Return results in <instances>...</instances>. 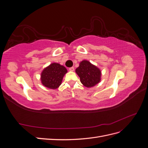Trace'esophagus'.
Segmentation results:
<instances>
[{
	"instance_id": "1",
	"label": "esophagus",
	"mask_w": 148,
	"mask_h": 148,
	"mask_svg": "<svg viewBox=\"0 0 148 148\" xmlns=\"http://www.w3.org/2000/svg\"><path fill=\"white\" fill-rule=\"evenodd\" d=\"M69 70L70 71H74V67H70V68L69 69Z\"/></svg>"
}]
</instances>
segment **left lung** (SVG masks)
<instances>
[{
  "mask_svg": "<svg viewBox=\"0 0 148 148\" xmlns=\"http://www.w3.org/2000/svg\"><path fill=\"white\" fill-rule=\"evenodd\" d=\"M80 78V82L87 88H91L101 81V71L88 60H83L75 70Z\"/></svg>",
  "mask_w": 148,
  "mask_h": 148,
  "instance_id": "left-lung-1",
  "label": "left lung"
}]
</instances>
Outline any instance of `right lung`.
<instances>
[{"mask_svg": "<svg viewBox=\"0 0 148 148\" xmlns=\"http://www.w3.org/2000/svg\"><path fill=\"white\" fill-rule=\"evenodd\" d=\"M67 72L65 66L57 63H52L44 69L41 73V80L44 86L55 89L62 83L64 76Z\"/></svg>", "mask_w": 148, "mask_h": 148, "instance_id": "obj_1", "label": "right lung"}]
</instances>
